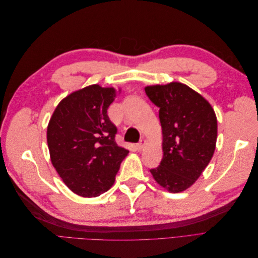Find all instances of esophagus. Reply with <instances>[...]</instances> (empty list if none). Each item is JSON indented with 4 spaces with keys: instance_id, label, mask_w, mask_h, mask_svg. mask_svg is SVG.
<instances>
[{
    "instance_id": "34e87169",
    "label": "esophagus",
    "mask_w": 258,
    "mask_h": 258,
    "mask_svg": "<svg viewBox=\"0 0 258 258\" xmlns=\"http://www.w3.org/2000/svg\"><path fill=\"white\" fill-rule=\"evenodd\" d=\"M145 144H146V141L144 139H142L141 141H140L138 144H137V150L138 151H142L143 148H144V146H145Z\"/></svg>"
}]
</instances>
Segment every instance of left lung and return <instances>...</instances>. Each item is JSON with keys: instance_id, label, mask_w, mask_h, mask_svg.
Listing matches in <instances>:
<instances>
[{"instance_id": "1", "label": "left lung", "mask_w": 258, "mask_h": 258, "mask_svg": "<svg viewBox=\"0 0 258 258\" xmlns=\"http://www.w3.org/2000/svg\"><path fill=\"white\" fill-rule=\"evenodd\" d=\"M159 107L163 157L152 169L154 179L170 192H181L197 181L212 159L217 139L213 107L188 86L172 82L146 86Z\"/></svg>"}]
</instances>
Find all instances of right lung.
I'll list each match as a JSON object with an SVG mask.
<instances>
[{
  "label": "right lung",
  "instance_id": "1",
  "mask_svg": "<svg viewBox=\"0 0 258 258\" xmlns=\"http://www.w3.org/2000/svg\"><path fill=\"white\" fill-rule=\"evenodd\" d=\"M116 95L113 87L87 86L62 99L50 117L47 144L51 163L79 196L98 197L110 189L129 153L116 144L117 128L107 116Z\"/></svg>",
  "mask_w": 258,
  "mask_h": 258
}]
</instances>
